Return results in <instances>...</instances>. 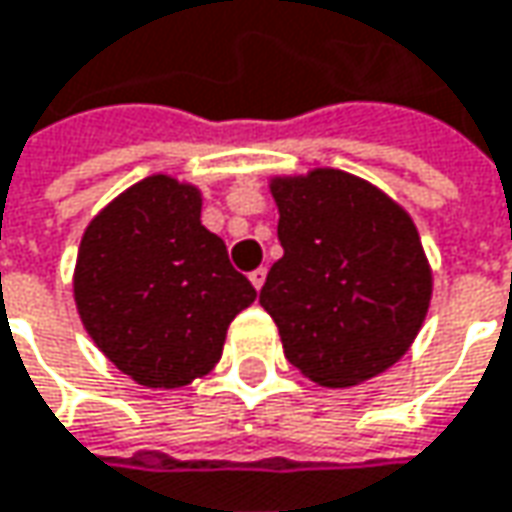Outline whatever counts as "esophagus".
<instances>
[{
    "instance_id": "1",
    "label": "esophagus",
    "mask_w": 512,
    "mask_h": 512,
    "mask_svg": "<svg viewBox=\"0 0 512 512\" xmlns=\"http://www.w3.org/2000/svg\"><path fill=\"white\" fill-rule=\"evenodd\" d=\"M249 281L255 284V289H260V286H263V281H266V266H260V269H255V272L249 275Z\"/></svg>"
}]
</instances>
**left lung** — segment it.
<instances>
[{
  "mask_svg": "<svg viewBox=\"0 0 512 512\" xmlns=\"http://www.w3.org/2000/svg\"><path fill=\"white\" fill-rule=\"evenodd\" d=\"M278 240L260 307L286 359L324 388H350L403 359L432 301V269L403 205L371 182L316 167L275 176Z\"/></svg>",
  "mask_w": 512,
  "mask_h": 512,
  "instance_id": "obj_1",
  "label": "left lung"
}]
</instances>
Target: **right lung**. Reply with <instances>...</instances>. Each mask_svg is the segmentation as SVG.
Instances as JSON below:
<instances>
[{
    "instance_id": "1",
    "label": "right lung",
    "mask_w": 512,
    "mask_h": 512,
    "mask_svg": "<svg viewBox=\"0 0 512 512\" xmlns=\"http://www.w3.org/2000/svg\"><path fill=\"white\" fill-rule=\"evenodd\" d=\"M196 185L156 173L86 226L75 263L80 321L138 385L182 388L223 356L228 324L257 298L199 220Z\"/></svg>"
}]
</instances>
